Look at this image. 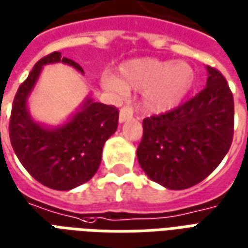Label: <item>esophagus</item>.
I'll return each mask as SVG.
<instances>
[{"label":"esophagus","instance_id":"obj_1","mask_svg":"<svg viewBox=\"0 0 248 248\" xmlns=\"http://www.w3.org/2000/svg\"><path fill=\"white\" fill-rule=\"evenodd\" d=\"M133 117H134V108L131 106L127 105V106H124L121 108V111H119V122L121 124H124L127 119H131Z\"/></svg>","mask_w":248,"mask_h":248}]
</instances>
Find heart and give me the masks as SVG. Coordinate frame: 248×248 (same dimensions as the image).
Masks as SVG:
<instances>
[{"instance_id":"b5f03b06","label":"heart","mask_w":248,"mask_h":248,"mask_svg":"<svg viewBox=\"0 0 248 248\" xmlns=\"http://www.w3.org/2000/svg\"><path fill=\"white\" fill-rule=\"evenodd\" d=\"M195 73L186 62L156 58H134L118 66V76L103 74V89L119 95L129 90L143 92V108L149 113H165L177 108L191 90Z\"/></svg>"}]
</instances>
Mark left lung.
Wrapping results in <instances>:
<instances>
[{
  "mask_svg": "<svg viewBox=\"0 0 248 248\" xmlns=\"http://www.w3.org/2000/svg\"><path fill=\"white\" fill-rule=\"evenodd\" d=\"M202 92L161 115L143 119L137 158L151 181L170 190L202 182L227 154L234 135V98L217 69L207 66Z\"/></svg>",
  "mask_w": 248,
  "mask_h": 248,
  "instance_id": "left-lung-1",
  "label": "left lung"
}]
</instances>
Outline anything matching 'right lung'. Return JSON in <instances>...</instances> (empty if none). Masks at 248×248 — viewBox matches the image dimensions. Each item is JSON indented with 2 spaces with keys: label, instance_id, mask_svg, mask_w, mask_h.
Returning <instances> with one entry per match:
<instances>
[{
  "label": "right lung",
  "instance_id": "1",
  "mask_svg": "<svg viewBox=\"0 0 248 248\" xmlns=\"http://www.w3.org/2000/svg\"><path fill=\"white\" fill-rule=\"evenodd\" d=\"M62 62L83 74L77 62L54 51L41 58L18 87L14 98L9 134L16 155L35 181L53 190L69 191L90 181L102 159L105 142L118 127V108L87 97L76 113L50 127L31 118L28 99L42 67Z\"/></svg>",
  "mask_w": 248,
  "mask_h": 248
}]
</instances>
